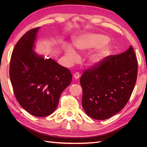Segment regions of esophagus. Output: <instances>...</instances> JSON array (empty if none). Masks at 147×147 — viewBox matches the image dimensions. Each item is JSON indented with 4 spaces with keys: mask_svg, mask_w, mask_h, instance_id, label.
Masks as SVG:
<instances>
[{
    "mask_svg": "<svg viewBox=\"0 0 147 147\" xmlns=\"http://www.w3.org/2000/svg\"><path fill=\"white\" fill-rule=\"evenodd\" d=\"M80 74L78 73V72H76V73H75L74 74V78L75 79H78L79 78H80Z\"/></svg>",
    "mask_w": 147,
    "mask_h": 147,
    "instance_id": "1",
    "label": "esophagus"
}]
</instances>
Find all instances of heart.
Listing matches in <instances>:
<instances>
[{
	"mask_svg": "<svg viewBox=\"0 0 147 147\" xmlns=\"http://www.w3.org/2000/svg\"><path fill=\"white\" fill-rule=\"evenodd\" d=\"M109 41V38L105 35L87 33L77 37L74 41V45L81 52H85L93 48L98 47L89 56L90 64L95 65L100 63L103 59L111 54L112 47L107 45ZM65 55L68 61L70 62H74L78 58L76 52L71 47H67L65 49Z\"/></svg>",
	"mask_w": 147,
	"mask_h": 147,
	"instance_id": "obj_1",
	"label": "heart"
}]
</instances>
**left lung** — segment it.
<instances>
[{
    "label": "left lung",
    "instance_id": "1",
    "mask_svg": "<svg viewBox=\"0 0 147 147\" xmlns=\"http://www.w3.org/2000/svg\"><path fill=\"white\" fill-rule=\"evenodd\" d=\"M137 74L138 61L131 45L126 52L109 55L86 69L80 78L86 114L104 120L122 110L132 94Z\"/></svg>",
    "mask_w": 147,
    "mask_h": 147
}]
</instances>
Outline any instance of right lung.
Returning <instances> with one entry per match:
<instances>
[{
  "mask_svg": "<svg viewBox=\"0 0 147 147\" xmlns=\"http://www.w3.org/2000/svg\"><path fill=\"white\" fill-rule=\"evenodd\" d=\"M39 27L18 40L12 51L9 76L14 95L22 107L36 117H45L57 108L61 94L72 80L71 71L33 50Z\"/></svg>",
  "mask_w": 147,
  "mask_h": 147,
  "instance_id": "right-lung-1",
  "label": "right lung"
}]
</instances>
